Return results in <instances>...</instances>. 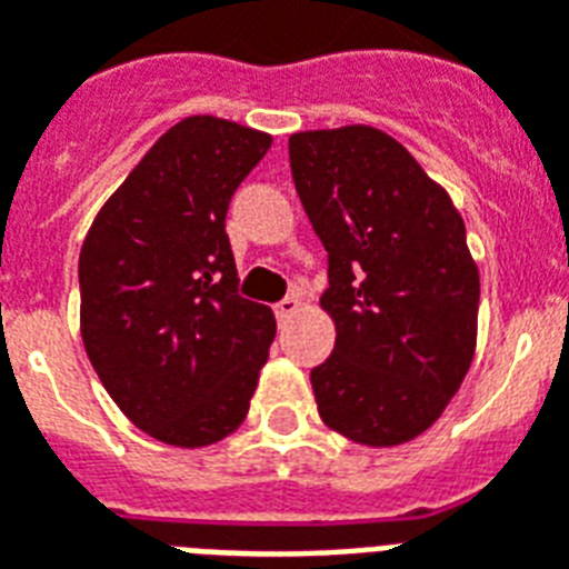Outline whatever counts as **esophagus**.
<instances>
[{
	"mask_svg": "<svg viewBox=\"0 0 569 569\" xmlns=\"http://www.w3.org/2000/svg\"><path fill=\"white\" fill-rule=\"evenodd\" d=\"M276 317H279V323H284L288 317H293L299 311V299L297 297H284L281 302H276Z\"/></svg>",
	"mask_w": 569,
	"mask_h": 569,
	"instance_id": "1",
	"label": "esophagus"
}]
</instances>
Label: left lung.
Wrapping results in <instances>:
<instances>
[{
	"label": "left lung",
	"mask_w": 569,
	"mask_h": 569,
	"mask_svg": "<svg viewBox=\"0 0 569 569\" xmlns=\"http://www.w3.org/2000/svg\"><path fill=\"white\" fill-rule=\"evenodd\" d=\"M290 171L329 252L335 350L311 371L323 425L350 442L416 439L460 389L481 279L451 196L377 127L290 136Z\"/></svg>",
	"instance_id": "obj_1"
}]
</instances>
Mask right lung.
Wrapping results in <instances>:
<instances>
[{
    "label": "right lung",
    "mask_w": 569,
    "mask_h": 569,
    "mask_svg": "<svg viewBox=\"0 0 569 569\" xmlns=\"http://www.w3.org/2000/svg\"><path fill=\"white\" fill-rule=\"evenodd\" d=\"M272 136L189 116L106 198L79 252V332L118 409L204 448L243 425L276 317L237 293L224 213Z\"/></svg>",
    "instance_id": "add662e5"
}]
</instances>
